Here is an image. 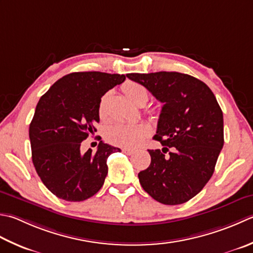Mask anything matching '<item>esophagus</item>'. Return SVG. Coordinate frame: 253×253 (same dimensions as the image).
I'll list each match as a JSON object with an SVG mask.
<instances>
[{
  "label": "esophagus",
  "instance_id": "34e87169",
  "mask_svg": "<svg viewBox=\"0 0 253 253\" xmlns=\"http://www.w3.org/2000/svg\"><path fill=\"white\" fill-rule=\"evenodd\" d=\"M122 151L125 153V155H127V156H130V155H132V153H133V150L129 149V148H123Z\"/></svg>",
  "mask_w": 253,
  "mask_h": 253
}]
</instances>
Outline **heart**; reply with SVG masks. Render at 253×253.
I'll use <instances>...</instances> for the list:
<instances>
[{
	"instance_id": "b5f03b06",
	"label": "heart",
	"mask_w": 253,
	"mask_h": 253,
	"mask_svg": "<svg viewBox=\"0 0 253 253\" xmlns=\"http://www.w3.org/2000/svg\"><path fill=\"white\" fill-rule=\"evenodd\" d=\"M124 93L128 100L133 104L140 105L145 104L148 100L147 88L139 83L127 82L124 85ZM110 97V93L105 94L102 97L98 106V116L101 120L107 118V101ZM150 133V128L147 124H126V123H116L110 126L106 129L105 136L106 139L116 146L135 148L145 139Z\"/></svg>"
}]
</instances>
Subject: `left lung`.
<instances>
[{
	"label": "left lung",
	"mask_w": 253,
	"mask_h": 253,
	"mask_svg": "<svg viewBox=\"0 0 253 253\" xmlns=\"http://www.w3.org/2000/svg\"><path fill=\"white\" fill-rule=\"evenodd\" d=\"M163 105L153 139L162 151L148 150L150 166L138 177L153 200L179 205L210 181L224 146V117L211 88L189 74L160 71L128 73ZM172 151L165 157L169 148Z\"/></svg>",
	"instance_id": "8db88e82"
}]
</instances>
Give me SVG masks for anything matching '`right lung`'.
Returning a JSON list of instances; mask_svg holds the SVG:
<instances>
[{"label": "right lung", "mask_w": 253, "mask_h": 253, "mask_svg": "<svg viewBox=\"0 0 253 253\" xmlns=\"http://www.w3.org/2000/svg\"><path fill=\"white\" fill-rule=\"evenodd\" d=\"M124 74L73 72L53 83L39 100L29 125L32 159L44 186L59 199L81 202L101 190L107 158L121 151L101 141L96 152H81V142L96 131L102 96Z\"/></svg>", "instance_id": "obj_1"}]
</instances>
